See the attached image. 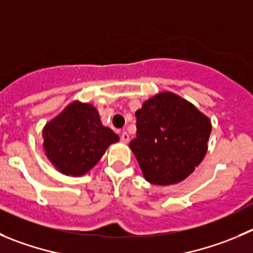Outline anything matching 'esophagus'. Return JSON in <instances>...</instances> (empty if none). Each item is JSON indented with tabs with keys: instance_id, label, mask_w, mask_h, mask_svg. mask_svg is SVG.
<instances>
[{
	"instance_id": "obj_1",
	"label": "esophagus",
	"mask_w": 253,
	"mask_h": 253,
	"mask_svg": "<svg viewBox=\"0 0 253 253\" xmlns=\"http://www.w3.org/2000/svg\"><path fill=\"white\" fill-rule=\"evenodd\" d=\"M120 139H122L123 143H128L129 141V134L126 131H123L122 135H120Z\"/></svg>"
}]
</instances>
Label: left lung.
Segmentation results:
<instances>
[{
  "instance_id": "1",
  "label": "left lung",
  "mask_w": 253,
  "mask_h": 253,
  "mask_svg": "<svg viewBox=\"0 0 253 253\" xmlns=\"http://www.w3.org/2000/svg\"><path fill=\"white\" fill-rule=\"evenodd\" d=\"M133 150L146 181L177 184L199 167L208 151L211 122L174 93H159L135 113Z\"/></svg>"
}]
</instances>
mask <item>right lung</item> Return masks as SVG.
Wrapping results in <instances>:
<instances>
[{
  "instance_id": "add662e5",
  "label": "right lung",
  "mask_w": 253,
  "mask_h": 253,
  "mask_svg": "<svg viewBox=\"0 0 253 253\" xmlns=\"http://www.w3.org/2000/svg\"><path fill=\"white\" fill-rule=\"evenodd\" d=\"M45 156L66 175L81 176L97 164L119 136L102 124L93 105L73 102L43 129Z\"/></svg>"
}]
</instances>
